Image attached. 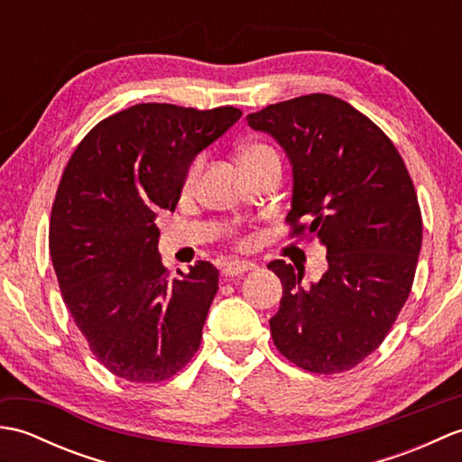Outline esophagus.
<instances>
[{
    "instance_id": "34e87169",
    "label": "esophagus",
    "mask_w": 462,
    "mask_h": 462,
    "mask_svg": "<svg viewBox=\"0 0 462 462\" xmlns=\"http://www.w3.org/2000/svg\"><path fill=\"white\" fill-rule=\"evenodd\" d=\"M250 270H256V263H254V262H240V260H236V262L224 263L222 273H224V276H242V273H246V272H250Z\"/></svg>"
}]
</instances>
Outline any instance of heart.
Wrapping results in <instances>:
<instances>
[{"mask_svg":"<svg viewBox=\"0 0 462 462\" xmlns=\"http://www.w3.org/2000/svg\"><path fill=\"white\" fill-rule=\"evenodd\" d=\"M266 151H272L270 146H266V144H252V146H248L246 151H244L242 159H244V156H254V154H260V152H266ZM200 166H202L200 159H196L190 164V169H189V172H186V179H184L186 189H192V186H194L196 179H199V174H200Z\"/></svg>","mask_w":462,"mask_h":462,"instance_id":"heart-1","label":"heart"}]
</instances>
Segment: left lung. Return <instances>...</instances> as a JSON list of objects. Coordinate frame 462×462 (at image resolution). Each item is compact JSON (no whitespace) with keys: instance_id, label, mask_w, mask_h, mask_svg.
Instances as JSON below:
<instances>
[{"instance_id":"8db88e82","label":"left lung","mask_w":462,"mask_h":462,"mask_svg":"<svg viewBox=\"0 0 462 462\" xmlns=\"http://www.w3.org/2000/svg\"><path fill=\"white\" fill-rule=\"evenodd\" d=\"M246 119L290 159V236L328 250L316 283L283 260L268 263L283 288L273 343L306 371H347L381 346L413 286L423 242L413 180L389 136L337 97L303 95Z\"/></svg>"}]
</instances>
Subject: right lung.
Returning a JSON list of instances; mask_svg holds the SVG:
<instances>
[{"label":"right lung","mask_w":462,"mask_h":462,"mask_svg":"<svg viewBox=\"0 0 462 462\" xmlns=\"http://www.w3.org/2000/svg\"><path fill=\"white\" fill-rule=\"evenodd\" d=\"M240 116L141 103L93 126L65 166L49 254L77 328L116 377L164 381L200 347L218 270L196 262L171 280L154 218L174 212L196 154Z\"/></svg>","instance_id":"add662e5"}]
</instances>
